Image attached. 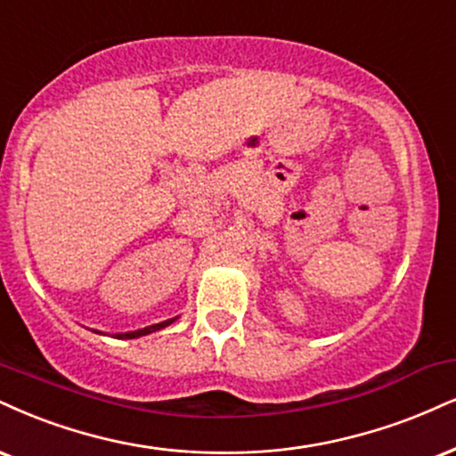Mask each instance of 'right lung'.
<instances>
[{
  "label": "right lung",
  "mask_w": 456,
  "mask_h": 456,
  "mask_svg": "<svg viewBox=\"0 0 456 456\" xmlns=\"http://www.w3.org/2000/svg\"><path fill=\"white\" fill-rule=\"evenodd\" d=\"M174 321H178V316H174V318H167V321H163V322H157V325H148V327H144V329H135V331L112 333V338H117V339H135V338L148 336V333H155V331H159V329H166V327L172 325ZM93 331H95V333H102V331H97V329H93Z\"/></svg>",
  "instance_id": "obj_1"
}]
</instances>
